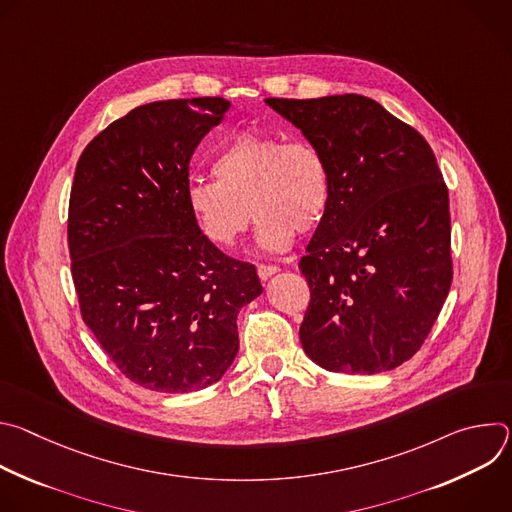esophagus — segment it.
Here are the masks:
<instances>
[{
	"mask_svg": "<svg viewBox=\"0 0 512 512\" xmlns=\"http://www.w3.org/2000/svg\"><path fill=\"white\" fill-rule=\"evenodd\" d=\"M279 271V267L277 265H267V263H261V265H257V275L261 277V279H269L273 273H277Z\"/></svg>",
	"mask_w": 512,
	"mask_h": 512,
	"instance_id": "34e87169",
	"label": "esophagus"
}]
</instances>
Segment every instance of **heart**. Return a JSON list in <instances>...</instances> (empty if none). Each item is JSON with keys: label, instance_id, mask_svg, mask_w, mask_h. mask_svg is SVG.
<instances>
[{"label": "heart", "instance_id": "heart-1", "mask_svg": "<svg viewBox=\"0 0 512 512\" xmlns=\"http://www.w3.org/2000/svg\"><path fill=\"white\" fill-rule=\"evenodd\" d=\"M214 178L194 176L186 204L202 235L231 249L259 221L263 249L285 251L298 235L316 231L330 204V176L310 141L263 131H243L216 150Z\"/></svg>", "mask_w": 512, "mask_h": 512}]
</instances>
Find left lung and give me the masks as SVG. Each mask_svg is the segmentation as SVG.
<instances>
[{
  "label": "left lung",
  "instance_id": "8db88e82",
  "mask_svg": "<svg viewBox=\"0 0 512 512\" xmlns=\"http://www.w3.org/2000/svg\"><path fill=\"white\" fill-rule=\"evenodd\" d=\"M322 154L330 204L300 259L306 354L334 373L409 360L452 285L450 198L419 131L362 95L265 99Z\"/></svg>",
  "mask_w": 512,
  "mask_h": 512
}]
</instances>
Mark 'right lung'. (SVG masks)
I'll return each mask as SVG.
<instances>
[{"mask_svg": "<svg viewBox=\"0 0 512 512\" xmlns=\"http://www.w3.org/2000/svg\"><path fill=\"white\" fill-rule=\"evenodd\" d=\"M223 97L135 107L79 158L68 251L81 316L115 367L160 393L221 379L239 350L237 314L263 287L255 265L225 255L186 204L200 139Z\"/></svg>", "mask_w": 512, "mask_h": 512, "instance_id": "1", "label": "right lung"}]
</instances>
